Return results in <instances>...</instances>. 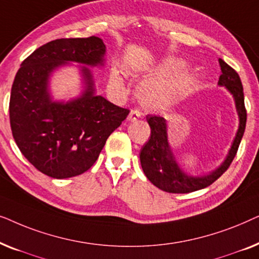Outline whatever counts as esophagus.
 Listing matches in <instances>:
<instances>
[{
  "instance_id": "34e87169",
  "label": "esophagus",
  "mask_w": 259,
  "mask_h": 259,
  "mask_svg": "<svg viewBox=\"0 0 259 259\" xmlns=\"http://www.w3.org/2000/svg\"><path fill=\"white\" fill-rule=\"evenodd\" d=\"M141 118V113L139 112V111H137V109H132V111L130 112V114H128V121H131V122H134V121H137V120H139Z\"/></svg>"
}]
</instances>
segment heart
<instances>
[{"mask_svg":"<svg viewBox=\"0 0 259 259\" xmlns=\"http://www.w3.org/2000/svg\"><path fill=\"white\" fill-rule=\"evenodd\" d=\"M186 67L187 63L185 60L175 56H168L158 63V66L152 72L153 80L144 83L140 88L139 97L144 106L152 109H161L173 105L180 98L189 93L194 84V77L189 72L181 73L186 69ZM173 76L176 77L175 79L165 81ZM109 83L115 90H123L121 73L116 68L112 69Z\"/></svg>","mask_w":259,"mask_h":259,"instance_id":"1","label":"heart"}]
</instances>
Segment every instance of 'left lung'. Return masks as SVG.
I'll return each instance as SVG.
<instances>
[{"label":"left lung","instance_id":"obj_1","mask_svg":"<svg viewBox=\"0 0 259 259\" xmlns=\"http://www.w3.org/2000/svg\"><path fill=\"white\" fill-rule=\"evenodd\" d=\"M219 66L222 75L219 76L218 86L225 87V90L232 95L239 123L228 154L218 167L203 176H193L185 171L179 165L168 141L166 120L161 116H146L148 125L151 127V137L140 151V164L147 179L165 192L189 193L211 185L228 169L238 150L246 125L242 81L236 70L222 59H219Z\"/></svg>","mask_w":259,"mask_h":259}]
</instances>
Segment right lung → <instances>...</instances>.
<instances>
[{"label": "right lung", "instance_id": "right-lung-1", "mask_svg": "<svg viewBox=\"0 0 259 259\" xmlns=\"http://www.w3.org/2000/svg\"><path fill=\"white\" fill-rule=\"evenodd\" d=\"M105 62L104 41L91 36L51 41L21 63L10 93V126L17 147L46 176L65 179L90 169L128 115V109L95 93L90 67L101 68ZM73 63H78L81 92L68 101L55 99L51 77Z\"/></svg>", "mask_w": 259, "mask_h": 259}]
</instances>
